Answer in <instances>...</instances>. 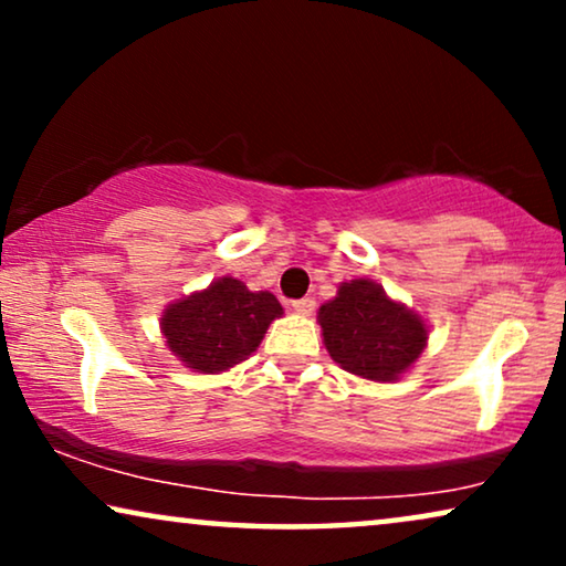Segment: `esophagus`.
<instances>
[{"instance_id":"34e87169","label":"esophagus","mask_w":566,"mask_h":566,"mask_svg":"<svg viewBox=\"0 0 566 566\" xmlns=\"http://www.w3.org/2000/svg\"><path fill=\"white\" fill-rule=\"evenodd\" d=\"M291 308L296 314H304V316H308V314H314V308H316V301L314 298H296V301H291Z\"/></svg>"}]
</instances>
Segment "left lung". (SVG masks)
I'll return each instance as SVG.
<instances>
[{"label": "left lung", "mask_w": 566, "mask_h": 566, "mask_svg": "<svg viewBox=\"0 0 566 566\" xmlns=\"http://www.w3.org/2000/svg\"><path fill=\"white\" fill-rule=\"evenodd\" d=\"M319 324L332 360L368 381L399 378L428 343L420 316L366 277L339 285L337 296L319 308Z\"/></svg>", "instance_id": "obj_1"}]
</instances>
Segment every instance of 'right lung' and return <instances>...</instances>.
<instances>
[{
	"label": "right lung",
	"instance_id": "right-lung-1",
	"mask_svg": "<svg viewBox=\"0 0 566 566\" xmlns=\"http://www.w3.org/2000/svg\"><path fill=\"white\" fill-rule=\"evenodd\" d=\"M283 314L273 293H252L237 277L177 301L161 316L169 350L188 368L219 374L258 350L268 324Z\"/></svg>",
	"mask_w": 566,
	"mask_h": 566
}]
</instances>
